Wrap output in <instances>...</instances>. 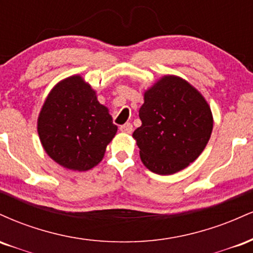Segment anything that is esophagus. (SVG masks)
<instances>
[{"mask_svg":"<svg viewBox=\"0 0 253 253\" xmlns=\"http://www.w3.org/2000/svg\"><path fill=\"white\" fill-rule=\"evenodd\" d=\"M120 130H121V132H123V133H126V134H130V133L133 132V126H132V124L127 123V124L123 125V126H120Z\"/></svg>","mask_w":253,"mask_h":253,"instance_id":"esophagus-1","label":"esophagus"}]
</instances>
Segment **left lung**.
Instances as JSON below:
<instances>
[{
    "label": "left lung",
    "instance_id": "left-lung-1",
    "mask_svg": "<svg viewBox=\"0 0 253 253\" xmlns=\"http://www.w3.org/2000/svg\"><path fill=\"white\" fill-rule=\"evenodd\" d=\"M141 126L132 136L143 164L158 175H172L202 153L213 130V114L188 81L165 75L144 92Z\"/></svg>",
    "mask_w": 253,
    "mask_h": 253
}]
</instances>
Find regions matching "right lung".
<instances>
[{
    "mask_svg": "<svg viewBox=\"0 0 253 253\" xmlns=\"http://www.w3.org/2000/svg\"><path fill=\"white\" fill-rule=\"evenodd\" d=\"M118 132L109 109L81 75L66 77L48 92L38 134L51 159L72 171H88L102 161Z\"/></svg>",
    "mask_w": 253,
    "mask_h": 253,
    "instance_id": "add662e5",
    "label": "right lung"
}]
</instances>
